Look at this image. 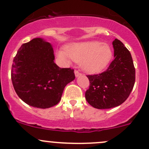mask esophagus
<instances>
[{
    "instance_id": "esophagus-1",
    "label": "esophagus",
    "mask_w": 149,
    "mask_h": 149,
    "mask_svg": "<svg viewBox=\"0 0 149 149\" xmlns=\"http://www.w3.org/2000/svg\"><path fill=\"white\" fill-rule=\"evenodd\" d=\"M74 73H75V76H76V77H78V76H81V73H80L79 70H75Z\"/></svg>"
}]
</instances>
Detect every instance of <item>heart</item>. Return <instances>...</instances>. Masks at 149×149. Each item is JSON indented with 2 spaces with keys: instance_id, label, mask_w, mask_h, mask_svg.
<instances>
[{
  "instance_id": "b5f03b06",
  "label": "heart",
  "mask_w": 149,
  "mask_h": 149,
  "mask_svg": "<svg viewBox=\"0 0 149 149\" xmlns=\"http://www.w3.org/2000/svg\"><path fill=\"white\" fill-rule=\"evenodd\" d=\"M58 56L65 61H69L71 58L80 62L85 71L95 73L105 69L110 63L113 51L107 43L88 41L68 45L65 51L61 50L58 52Z\"/></svg>"
}]
</instances>
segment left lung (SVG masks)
<instances>
[{"label":"left lung","mask_w":149,"mask_h":149,"mask_svg":"<svg viewBox=\"0 0 149 149\" xmlns=\"http://www.w3.org/2000/svg\"><path fill=\"white\" fill-rule=\"evenodd\" d=\"M113 46L114 60L109 68L99 74L87 76L90 86L86 91V99L95 109H111L122 104L135 84L136 72L131 53L116 38Z\"/></svg>","instance_id":"obj_1"}]
</instances>
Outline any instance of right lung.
I'll return each mask as SVG.
<instances>
[{
    "instance_id": "1",
    "label": "right lung",
    "mask_w": 149,
    "mask_h": 149,
    "mask_svg": "<svg viewBox=\"0 0 149 149\" xmlns=\"http://www.w3.org/2000/svg\"><path fill=\"white\" fill-rule=\"evenodd\" d=\"M51 44L40 38L23 43L14 57L11 80L17 95L29 106L48 109L58 104L74 70L54 63Z\"/></svg>"
}]
</instances>
